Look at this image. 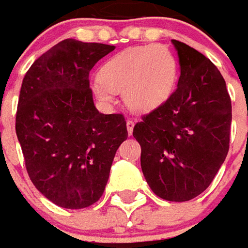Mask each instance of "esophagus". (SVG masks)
<instances>
[{"label":"esophagus","mask_w":248,"mask_h":248,"mask_svg":"<svg viewBox=\"0 0 248 248\" xmlns=\"http://www.w3.org/2000/svg\"><path fill=\"white\" fill-rule=\"evenodd\" d=\"M126 127H127V133H129V135L133 134V129H134V121H133V119H127V122H126Z\"/></svg>","instance_id":"1"}]
</instances>
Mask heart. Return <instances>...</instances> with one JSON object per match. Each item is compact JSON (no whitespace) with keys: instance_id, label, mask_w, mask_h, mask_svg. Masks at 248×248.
I'll use <instances>...</instances> for the list:
<instances>
[{"instance_id":"heart-1","label":"heart","mask_w":248,"mask_h":248,"mask_svg":"<svg viewBox=\"0 0 248 248\" xmlns=\"http://www.w3.org/2000/svg\"><path fill=\"white\" fill-rule=\"evenodd\" d=\"M177 74V60L166 46H137L105 62L93 81V90L106 103L113 102L115 92H124L130 108L149 111L171 94Z\"/></svg>"}]
</instances>
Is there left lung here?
Here are the masks:
<instances>
[{"mask_svg":"<svg viewBox=\"0 0 248 248\" xmlns=\"http://www.w3.org/2000/svg\"><path fill=\"white\" fill-rule=\"evenodd\" d=\"M179 57L177 89L134 126L140 167L153 192L170 202L202 194L230 147L231 99L217 66L186 44L172 40Z\"/></svg>","mask_w":248,"mask_h":248,"instance_id":"8db88e82","label":"left lung"}]
</instances>
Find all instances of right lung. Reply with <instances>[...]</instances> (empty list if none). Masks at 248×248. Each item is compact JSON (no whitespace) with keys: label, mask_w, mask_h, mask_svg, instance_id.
Segmentation results:
<instances>
[{"label":"right lung","mask_w":248,"mask_h":248,"mask_svg":"<svg viewBox=\"0 0 248 248\" xmlns=\"http://www.w3.org/2000/svg\"><path fill=\"white\" fill-rule=\"evenodd\" d=\"M115 46L67 38L25 74L16 133L37 190L57 206L85 208L102 197L114 155L127 138L124 114H101L89 73Z\"/></svg>","instance_id":"add662e5"}]
</instances>
